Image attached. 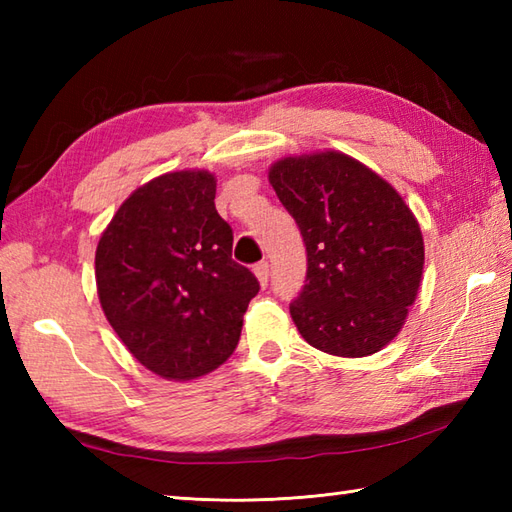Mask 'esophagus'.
Segmentation results:
<instances>
[{"label":"esophagus","instance_id":"1","mask_svg":"<svg viewBox=\"0 0 512 512\" xmlns=\"http://www.w3.org/2000/svg\"><path fill=\"white\" fill-rule=\"evenodd\" d=\"M253 273H255V277L259 279V284H262V288H266V286H268V277H270L268 262H259V264H255Z\"/></svg>","mask_w":512,"mask_h":512}]
</instances>
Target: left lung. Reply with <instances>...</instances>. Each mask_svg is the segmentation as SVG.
<instances>
[{"label": "left lung", "mask_w": 512, "mask_h": 512, "mask_svg": "<svg viewBox=\"0 0 512 512\" xmlns=\"http://www.w3.org/2000/svg\"><path fill=\"white\" fill-rule=\"evenodd\" d=\"M268 180L308 250L306 286L290 303L299 334L332 356L380 352L418 297L416 215L385 178L341 151L286 156Z\"/></svg>", "instance_id": "left-lung-1"}]
</instances>
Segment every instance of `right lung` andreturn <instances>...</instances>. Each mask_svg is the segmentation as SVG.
I'll list each match as a JSON object with an SVG mask.
<instances>
[{
	"mask_svg": "<svg viewBox=\"0 0 512 512\" xmlns=\"http://www.w3.org/2000/svg\"><path fill=\"white\" fill-rule=\"evenodd\" d=\"M215 184L206 169L162 173L129 195L96 246L107 321L140 365L178 383L235 352L259 292L255 275L233 262Z\"/></svg>",
	"mask_w": 512,
	"mask_h": 512,
	"instance_id": "right-lung-1",
	"label": "right lung"
}]
</instances>
